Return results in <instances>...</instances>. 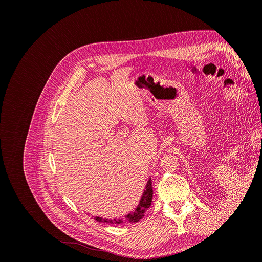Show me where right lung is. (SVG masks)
Listing matches in <instances>:
<instances>
[{
    "mask_svg": "<svg viewBox=\"0 0 262 262\" xmlns=\"http://www.w3.org/2000/svg\"><path fill=\"white\" fill-rule=\"evenodd\" d=\"M152 198H153V188H152V180L147 181L146 188L144 190V193L142 195V199L139 203V207L133 211V213L128 214L124 219H114L112 221H108L106 219H100V217H95V220L98 222H102V223H110V224H122L125 223V222H130V223H136V222H139L142 217L144 216L145 212L148 210V208L150 207V203H152Z\"/></svg>",
    "mask_w": 262,
    "mask_h": 262,
    "instance_id": "1",
    "label": "right lung"
}]
</instances>
